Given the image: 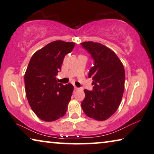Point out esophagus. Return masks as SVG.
Returning a JSON list of instances; mask_svg holds the SVG:
<instances>
[{"instance_id":"esophagus-1","label":"esophagus","mask_w":154,"mask_h":154,"mask_svg":"<svg viewBox=\"0 0 154 154\" xmlns=\"http://www.w3.org/2000/svg\"><path fill=\"white\" fill-rule=\"evenodd\" d=\"M74 90H75V91H77V90H79V88H78L77 87H74Z\"/></svg>"}]
</instances>
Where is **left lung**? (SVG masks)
<instances>
[{"label": "left lung", "instance_id": "8db88e82", "mask_svg": "<svg viewBox=\"0 0 154 154\" xmlns=\"http://www.w3.org/2000/svg\"><path fill=\"white\" fill-rule=\"evenodd\" d=\"M80 44L94 60L88 75L93 79V90L85 89L81 107L87 116L103 121L112 116L121 102L125 80L123 65L116 54L103 45L92 41Z\"/></svg>", "mask_w": 154, "mask_h": 154}]
</instances>
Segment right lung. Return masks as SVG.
<instances>
[{"mask_svg": "<svg viewBox=\"0 0 154 154\" xmlns=\"http://www.w3.org/2000/svg\"><path fill=\"white\" fill-rule=\"evenodd\" d=\"M74 42L56 41L35 52L25 74L26 96L32 109L40 119L51 122L63 117L74 90L72 84L58 83L56 75L65 55Z\"/></svg>", "mask_w": 154, "mask_h": 154, "instance_id": "obj_1", "label": "right lung"}]
</instances>
